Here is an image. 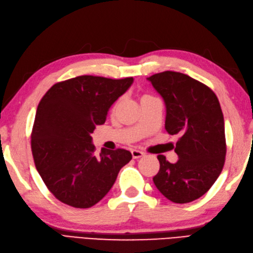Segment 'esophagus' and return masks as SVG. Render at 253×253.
Segmentation results:
<instances>
[{
    "instance_id": "obj_1",
    "label": "esophagus",
    "mask_w": 253,
    "mask_h": 253,
    "mask_svg": "<svg viewBox=\"0 0 253 253\" xmlns=\"http://www.w3.org/2000/svg\"><path fill=\"white\" fill-rule=\"evenodd\" d=\"M131 154H132L133 158H141L144 156V153L142 151H138V150H132Z\"/></svg>"
}]
</instances>
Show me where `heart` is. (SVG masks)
Wrapping results in <instances>:
<instances>
[{
	"instance_id": "obj_1",
	"label": "heart",
	"mask_w": 253,
	"mask_h": 253,
	"mask_svg": "<svg viewBox=\"0 0 253 253\" xmlns=\"http://www.w3.org/2000/svg\"><path fill=\"white\" fill-rule=\"evenodd\" d=\"M116 106H117V104H116V105H115V107H116Z\"/></svg>"
}]
</instances>
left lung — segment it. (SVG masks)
<instances>
[{
  "label": "left lung",
  "mask_w": 253,
  "mask_h": 253,
  "mask_svg": "<svg viewBox=\"0 0 253 253\" xmlns=\"http://www.w3.org/2000/svg\"><path fill=\"white\" fill-rule=\"evenodd\" d=\"M148 80L164 98L166 130L178 134L171 164L158 155L154 184L167 199L188 203L200 198L217 180L225 163L226 139L219 100L208 85L188 75L166 71Z\"/></svg>",
  "instance_id": "8db88e82"
}]
</instances>
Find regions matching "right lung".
<instances>
[{
    "mask_svg": "<svg viewBox=\"0 0 253 253\" xmlns=\"http://www.w3.org/2000/svg\"><path fill=\"white\" fill-rule=\"evenodd\" d=\"M132 82V77L84 75L57 82L42 98L31 150L36 170L56 199L76 209L91 208L131 161L125 149H102L95 155L90 134L105 123L108 109Z\"/></svg>",
    "mask_w": 253,
    "mask_h": 253,
    "instance_id": "obj_1",
    "label": "right lung"
}]
</instances>
